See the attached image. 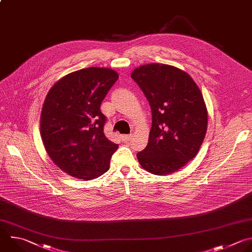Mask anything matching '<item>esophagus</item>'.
Here are the masks:
<instances>
[{
    "label": "esophagus",
    "instance_id": "esophagus-1",
    "mask_svg": "<svg viewBox=\"0 0 252 252\" xmlns=\"http://www.w3.org/2000/svg\"><path fill=\"white\" fill-rule=\"evenodd\" d=\"M131 134H123L121 137H122V140L125 141V142H127L130 138H131Z\"/></svg>",
    "mask_w": 252,
    "mask_h": 252
}]
</instances>
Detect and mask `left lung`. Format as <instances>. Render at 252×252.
I'll return each instance as SVG.
<instances>
[{
  "instance_id": "obj_1",
  "label": "left lung",
  "mask_w": 252,
  "mask_h": 252,
  "mask_svg": "<svg viewBox=\"0 0 252 252\" xmlns=\"http://www.w3.org/2000/svg\"><path fill=\"white\" fill-rule=\"evenodd\" d=\"M131 78L152 113L148 143L137 159L152 174L174 173L197 155L205 138L208 111L203 95L188 73L171 65H141Z\"/></svg>"
}]
</instances>
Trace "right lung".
I'll use <instances>...</instances> for the list:
<instances>
[{
	"mask_svg": "<svg viewBox=\"0 0 252 252\" xmlns=\"http://www.w3.org/2000/svg\"><path fill=\"white\" fill-rule=\"evenodd\" d=\"M119 74L109 68H84L58 80L44 100L40 134L51 160L72 177L90 180L110 168L119 145L104 133L100 107Z\"/></svg>",
	"mask_w": 252,
	"mask_h": 252,
	"instance_id": "add662e5",
	"label": "right lung"
}]
</instances>
